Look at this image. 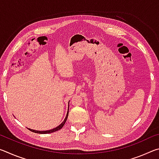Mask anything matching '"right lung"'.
<instances>
[{"instance_id":"right-lung-1","label":"right lung","mask_w":159,"mask_h":159,"mask_svg":"<svg viewBox=\"0 0 159 159\" xmlns=\"http://www.w3.org/2000/svg\"><path fill=\"white\" fill-rule=\"evenodd\" d=\"M68 115H69V109H68V111H67L66 113V116L65 118H64V121L61 123V124L60 125H58L57 127H56L55 128L52 129V130H45V131H39V130H33V129H31V128H28L29 130H31V132H33V133H39V134H48V133H54V132H56L57 130H60V129L63 127L64 125L65 124V123L66 121V119L67 118H68Z\"/></svg>"}]
</instances>
